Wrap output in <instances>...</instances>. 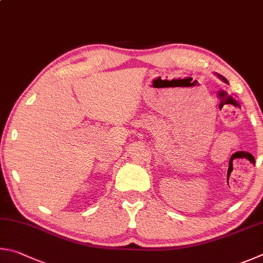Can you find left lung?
I'll use <instances>...</instances> for the list:
<instances>
[{"label":"left lung","instance_id":"1","mask_svg":"<svg viewBox=\"0 0 263 263\" xmlns=\"http://www.w3.org/2000/svg\"><path fill=\"white\" fill-rule=\"evenodd\" d=\"M219 78H220V80H222V81H224L225 83H228V80H227V78H225V77H223L222 75H217Z\"/></svg>","mask_w":263,"mask_h":263}]
</instances>
